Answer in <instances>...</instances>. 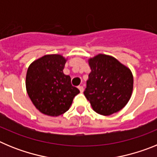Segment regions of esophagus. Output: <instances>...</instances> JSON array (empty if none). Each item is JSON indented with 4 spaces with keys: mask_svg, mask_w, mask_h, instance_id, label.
<instances>
[{
    "mask_svg": "<svg viewBox=\"0 0 157 157\" xmlns=\"http://www.w3.org/2000/svg\"><path fill=\"white\" fill-rule=\"evenodd\" d=\"M78 90H79L80 92L81 93H82L83 91H84V87H83L82 86H79L78 87Z\"/></svg>",
    "mask_w": 157,
    "mask_h": 157,
    "instance_id": "1",
    "label": "esophagus"
}]
</instances>
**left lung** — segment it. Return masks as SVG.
<instances>
[{
	"mask_svg": "<svg viewBox=\"0 0 157 157\" xmlns=\"http://www.w3.org/2000/svg\"><path fill=\"white\" fill-rule=\"evenodd\" d=\"M91 69L84 95L94 112L102 116L116 113L130 101L134 78L129 67L109 55L98 54L88 59Z\"/></svg>",
	"mask_w": 157,
	"mask_h": 157,
	"instance_id": "8db88e82",
	"label": "left lung"
}]
</instances>
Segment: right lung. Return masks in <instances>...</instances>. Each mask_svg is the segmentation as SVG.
Wrapping results in <instances>:
<instances>
[{"mask_svg":"<svg viewBox=\"0 0 157 157\" xmlns=\"http://www.w3.org/2000/svg\"><path fill=\"white\" fill-rule=\"evenodd\" d=\"M67 58L49 54L32 62L26 75V89L36 109L42 114L59 116L70 109L78 89L63 74Z\"/></svg>","mask_w":157,"mask_h":157,"instance_id":"1","label":"right lung"}]
</instances>
